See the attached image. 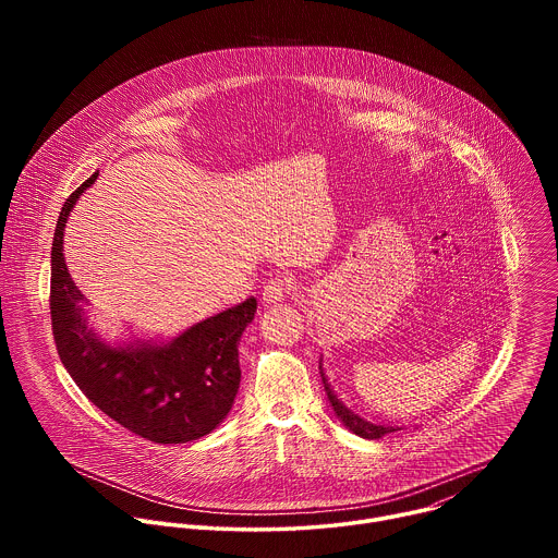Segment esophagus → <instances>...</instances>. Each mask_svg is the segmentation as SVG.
I'll list each match as a JSON object with an SVG mask.
<instances>
[{
	"label": "esophagus",
	"instance_id": "esophagus-1",
	"mask_svg": "<svg viewBox=\"0 0 558 558\" xmlns=\"http://www.w3.org/2000/svg\"><path fill=\"white\" fill-rule=\"evenodd\" d=\"M293 291V282L287 280V278H276V280H269L263 289V302L265 304H278L282 302L289 293Z\"/></svg>",
	"mask_w": 558,
	"mask_h": 558
}]
</instances>
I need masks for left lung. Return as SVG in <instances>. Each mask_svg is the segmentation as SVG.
<instances>
[{
	"label": "left lung",
	"instance_id": "1",
	"mask_svg": "<svg viewBox=\"0 0 558 558\" xmlns=\"http://www.w3.org/2000/svg\"><path fill=\"white\" fill-rule=\"evenodd\" d=\"M320 373H323V384H325V390H327V400H329V404L333 407L336 417H338L351 433H355V435H360V437H364V439H381V437H386V435H390V433H395V430H402V428H404V426H392V424H386V422H371V420L362 417L360 413L351 411V409L340 400L338 392L333 390V386H331V381H329V377H327V373H325V368H323V357H320Z\"/></svg>",
	"mask_w": 558,
	"mask_h": 558
}]
</instances>
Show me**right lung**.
Returning a JSON list of instances; mask_svg holds the SVG:
<instances>
[{
  "instance_id": "add662e5",
  "label": "right lung",
  "mask_w": 558,
  "mask_h": 558,
  "mask_svg": "<svg viewBox=\"0 0 558 558\" xmlns=\"http://www.w3.org/2000/svg\"><path fill=\"white\" fill-rule=\"evenodd\" d=\"M97 177L99 172L63 203L52 238L50 315L59 357L88 400L134 435L154 444L201 439L233 407L241 386L238 342L258 302L250 298L172 340L101 338L88 320L90 300L70 278L63 258L68 216Z\"/></svg>"
}]
</instances>
